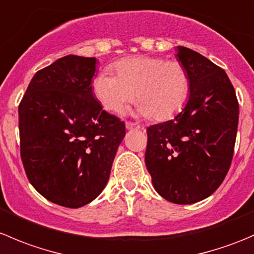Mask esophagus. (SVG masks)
Instances as JSON below:
<instances>
[{
  "label": "esophagus",
  "instance_id": "34e87169",
  "mask_svg": "<svg viewBox=\"0 0 254 254\" xmlns=\"http://www.w3.org/2000/svg\"><path fill=\"white\" fill-rule=\"evenodd\" d=\"M125 125H127V130H137V129H141V127H140V124H137V123L127 122V123H125Z\"/></svg>",
  "mask_w": 254,
  "mask_h": 254
}]
</instances>
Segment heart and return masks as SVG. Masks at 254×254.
<instances>
[{"mask_svg": "<svg viewBox=\"0 0 254 254\" xmlns=\"http://www.w3.org/2000/svg\"><path fill=\"white\" fill-rule=\"evenodd\" d=\"M117 76L101 72L93 79V92L107 111L120 113L135 99L142 117L166 120L181 111L190 89L188 71L177 60L158 56H134L114 65Z\"/></svg>", "mask_w": 254, "mask_h": 254, "instance_id": "1", "label": "heart"}]
</instances>
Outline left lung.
<instances>
[{
	"label": "left lung",
	"instance_id": "obj_1",
	"mask_svg": "<svg viewBox=\"0 0 254 254\" xmlns=\"http://www.w3.org/2000/svg\"><path fill=\"white\" fill-rule=\"evenodd\" d=\"M190 79L189 98L175 119L147 127L145 163L156 191L175 204L211 195L231 166L238 101L226 72L196 51L177 47Z\"/></svg>",
	"mask_w": 254,
	"mask_h": 254
}]
</instances>
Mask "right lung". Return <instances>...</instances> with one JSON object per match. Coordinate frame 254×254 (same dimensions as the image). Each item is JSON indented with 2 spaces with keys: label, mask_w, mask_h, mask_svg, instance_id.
Listing matches in <instances>:
<instances>
[{
  "label": "right lung",
  "mask_w": 254,
  "mask_h": 254,
  "mask_svg": "<svg viewBox=\"0 0 254 254\" xmlns=\"http://www.w3.org/2000/svg\"><path fill=\"white\" fill-rule=\"evenodd\" d=\"M96 63L59 59L35 73L18 107L25 175L44 198L65 207H81L102 193L125 136L124 122L93 96Z\"/></svg>",
  "instance_id": "right-lung-1"
}]
</instances>
